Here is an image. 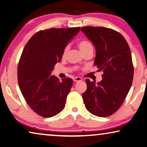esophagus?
<instances>
[{
    "label": "esophagus",
    "mask_w": 147,
    "mask_h": 147,
    "mask_svg": "<svg viewBox=\"0 0 147 147\" xmlns=\"http://www.w3.org/2000/svg\"><path fill=\"white\" fill-rule=\"evenodd\" d=\"M82 78L81 77H78V76H76V77H74L73 78V80L74 82H79V81L82 80Z\"/></svg>",
    "instance_id": "obj_1"
}]
</instances>
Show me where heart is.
I'll return each instance as SVG.
<instances>
[{"label": "heart", "instance_id": "obj_1", "mask_svg": "<svg viewBox=\"0 0 147 147\" xmlns=\"http://www.w3.org/2000/svg\"><path fill=\"white\" fill-rule=\"evenodd\" d=\"M78 46L82 53L86 51L88 49H92V45L91 44V43L90 42V41H86V40L80 41V42L78 43ZM68 50H69V46H67V47L64 49V50H63V56L66 55V54L68 52Z\"/></svg>", "mask_w": 147, "mask_h": 147}]
</instances>
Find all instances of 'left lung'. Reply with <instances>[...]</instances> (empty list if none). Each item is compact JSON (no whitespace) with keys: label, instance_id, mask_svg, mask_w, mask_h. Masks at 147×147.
Here are the masks:
<instances>
[{"label":"left lung","instance_id":"8db88e82","mask_svg":"<svg viewBox=\"0 0 147 147\" xmlns=\"http://www.w3.org/2000/svg\"><path fill=\"white\" fill-rule=\"evenodd\" d=\"M81 31L94 45V65L104 73L98 83L86 80L87 89L82 94L85 107L92 114L108 117L121 107L132 84L134 69L129 46L112 29L85 26Z\"/></svg>","mask_w":147,"mask_h":147}]
</instances>
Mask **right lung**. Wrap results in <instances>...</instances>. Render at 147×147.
I'll return each mask as SVG.
<instances>
[{
    "label": "right lung",
    "mask_w": 147,
    "mask_h": 147,
    "mask_svg": "<svg viewBox=\"0 0 147 147\" xmlns=\"http://www.w3.org/2000/svg\"><path fill=\"white\" fill-rule=\"evenodd\" d=\"M80 28L41 30L30 39L23 50L18 67L20 89L32 110L42 117H53L65 108L73 79L60 81L51 74Z\"/></svg>",
    "instance_id": "right-lung-1"
}]
</instances>
